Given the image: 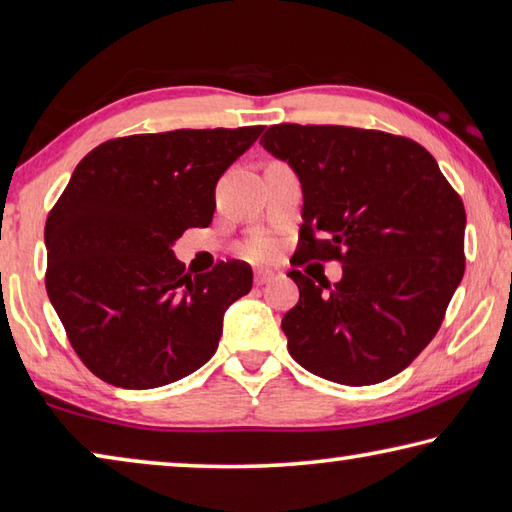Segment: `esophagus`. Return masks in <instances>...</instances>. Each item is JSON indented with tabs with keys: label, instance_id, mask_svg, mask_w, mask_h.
I'll return each mask as SVG.
<instances>
[{
	"label": "esophagus",
	"instance_id": "34e87169",
	"mask_svg": "<svg viewBox=\"0 0 512 512\" xmlns=\"http://www.w3.org/2000/svg\"><path fill=\"white\" fill-rule=\"evenodd\" d=\"M272 279H274L272 272H263V270L254 272V283H256V285H267Z\"/></svg>",
	"mask_w": 512,
	"mask_h": 512
}]
</instances>
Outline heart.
I'll use <instances>...</instances> for the list:
<instances>
[{
  "label": "heart",
  "instance_id": "1",
  "mask_svg": "<svg viewBox=\"0 0 512 512\" xmlns=\"http://www.w3.org/2000/svg\"><path fill=\"white\" fill-rule=\"evenodd\" d=\"M276 242L272 238H265V236H256L245 242V247H242V254H245L249 261H256V263H265V261H272L276 256Z\"/></svg>",
  "mask_w": 512,
  "mask_h": 512
}]
</instances>
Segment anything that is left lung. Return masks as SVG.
Masks as SVG:
<instances>
[{
	"mask_svg": "<svg viewBox=\"0 0 512 512\" xmlns=\"http://www.w3.org/2000/svg\"><path fill=\"white\" fill-rule=\"evenodd\" d=\"M263 148L303 191L297 265L342 263V281L288 276V351L330 382L364 387L416 360L443 324L465 272V209L436 159L407 137L346 125L281 123Z\"/></svg>",
	"mask_w": 512,
	"mask_h": 512,
	"instance_id": "obj_1",
	"label": "left lung"
}]
</instances>
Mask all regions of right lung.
Returning <instances> with one entry per match:
<instances>
[{
  "instance_id": "obj_1",
  "label": "right lung",
  "mask_w": 512,
  "mask_h": 512,
  "mask_svg": "<svg viewBox=\"0 0 512 512\" xmlns=\"http://www.w3.org/2000/svg\"><path fill=\"white\" fill-rule=\"evenodd\" d=\"M263 125L132 134L96 146L53 206L47 294L76 355L121 389H155L213 357L222 317L251 290V267L191 276L173 242L209 227L215 184Z\"/></svg>"
}]
</instances>
